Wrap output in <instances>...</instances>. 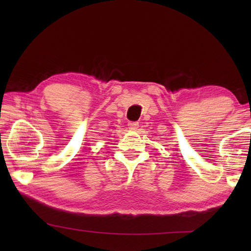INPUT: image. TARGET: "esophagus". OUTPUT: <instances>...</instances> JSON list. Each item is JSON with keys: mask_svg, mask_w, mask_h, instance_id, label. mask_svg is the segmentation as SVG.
I'll return each instance as SVG.
<instances>
[{"mask_svg": "<svg viewBox=\"0 0 251 251\" xmlns=\"http://www.w3.org/2000/svg\"><path fill=\"white\" fill-rule=\"evenodd\" d=\"M138 127H139V124L137 122H129L128 123V128L130 130H137Z\"/></svg>", "mask_w": 251, "mask_h": 251, "instance_id": "esophagus-1", "label": "esophagus"}]
</instances>
